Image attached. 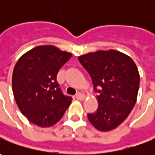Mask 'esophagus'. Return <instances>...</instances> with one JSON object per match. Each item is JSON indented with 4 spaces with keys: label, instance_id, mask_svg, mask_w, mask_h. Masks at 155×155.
Segmentation results:
<instances>
[{
    "label": "esophagus",
    "instance_id": "esophagus-1",
    "mask_svg": "<svg viewBox=\"0 0 155 155\" xmlns=\"http://www.w3.org/2000/svg\"><path fill=\"white\" fill-rule=\"evenodd\" d=\"M76 98L78 99V100H79V101H83L85 98V96L84 94H82V93H78L76 95Z\"/></svg>",
    "mask_w": 155,
    "mask_h": 155
}]
</instances>
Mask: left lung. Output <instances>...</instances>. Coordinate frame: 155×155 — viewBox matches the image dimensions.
I'll return each mask as SVG.
<instances>
[{"mask_svg":"<svg viewBox=\"0 0 155 155\" xmlns=\"http://www.w3.org/2000/svg\"><path fill=\"white\" fill-rule=\"evenodd\" d=\"M78 60L98 93V108L88 114L89 121L102 132L117 128L136 103L140 74L135 63L125 53L113 49L89 52L78 57Z\"/></svg>","mask_w":155,"mask_h":155,"instance_id":"left-lung-1","label":"left lung"}]
</instances>
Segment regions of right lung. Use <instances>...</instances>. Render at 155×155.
Returning a JSON list of instances; mask_svg holds the SVG:
<instances>
[{
  "label": "right lung",
  "mask_w": 155,
  "mask_h": 155,
  "mask_svg": "<svg viewBox=\"0 0 155 155\" xmlns=\"http://www.w3.org/2000/svg\"><path fill=\"white\" fill-rule=\"evenodd\" d=\"M72 54L51 45L36 46L15 64L12 88L15 102L30 122L41 128L55 125L71 104L64 96L56 77Z\"/></svg>",
  "instance_id": "obj_1"
}]
</instances>
